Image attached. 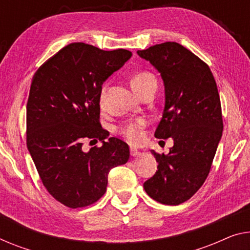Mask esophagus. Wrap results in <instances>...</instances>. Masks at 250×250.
Listing matches in <instances>:
<instances>
[{
  "label": "esophagus",
  "mask_w": 250,
  "mask_h": 250,
  "mask_svg": "<svg viewBox=\"0 0 250 250\" xmlns=\"http://www.w3.org/2000/svg\"><path fill=\"white\" fill-rule=\"evenodd\" d=\"M130 155L133 156V157H137V156H139V155H140V151L138 150L137 148H133V147H131V148H130Z\"/></svg>",
  "instance_id": "obj_1"
}]
</instances>
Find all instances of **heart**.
I'll list each match as a JSON object with an SVG mask.
<instances>
[{
	"instance_id": "1",
	"label": "heart",
	"mask_w": 250,
	"mask_h": 250,
	"mask_svg": "<svg viewBox=\"0 0 250 250\" xmlns=\"http://www.w3.org/2000/svg\"><path fill=\"white\" fill-rule=\"evenodd\" d=\"M151 82H156V80L150 73L141 72V73L136 74V75L132 77L131 86L133 88V91L138 92L139 89L146 86V85L150 84ZM103 96H104V88L101 93V96H100V101L101 102L103 101ZM143 128H144V122L141 120L131 121V122H126V124L122 125L120 128H119V132H120L121 135L129 141V143L136 144L141 139V137H143Z\"/></svg>"
}]
</instances>
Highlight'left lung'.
<instances>
[{
  "instance_id": "1",
  "label": "left lung",
  "mask_w": 250,
  "mask_h": 250,
  "mask_svg": "<svg viewBox=\"0 0 250 250\" xmlns=\"http://www.w3.org/2000/svg\"><path fill=\"white\" fill-rule=\"evenodd\" d=\"M137 54L158 70L165 87L155 137L174 140L167 155L151 150L158 169L144 188L159 203L178 206L203 185L220 143L223 124L217 83L206 62L177 42Z\"/></svg>"
}]
</instances>
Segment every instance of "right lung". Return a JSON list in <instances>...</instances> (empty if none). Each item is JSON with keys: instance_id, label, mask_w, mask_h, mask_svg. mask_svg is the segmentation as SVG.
Instances as JSON below:
<instances>
[{"instance_id": "1", "label": "right lung", "mask_w": 250, "mask_h": 250, "mask_svg": "<svg viewBox=\"0 0 250 250\" xmlns=\"http://www.w3.org/2000/svg\"><path fill=\"white\" fill-rule=\"evenodd\" d=\"M125 49L105 51L69 43L39 67L27 103V147L47 191L68 208L96 202L106 191L107 174L128 162L125 141L100 125L102 85L131 58ZM85 139L101 147L81 149Z\"/></svg>"}]
</instances>
